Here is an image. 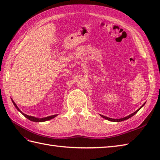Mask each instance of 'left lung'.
I'll list each match as a JSON object with an SVG mask.
<instances>
[{"label":"left lung","instance_id":"1","mask_svg":"<svg viewBox=\"0 0 160 160\" xmlns=\"http://www.w3.org/2000/svg\"><path fill=\"white\" fill-rule=\"evenodd\" d=\"M145 104V103L142 105V106L139 108V109H138L135 112H134L133 113H132V114H131V115H128V116H127V117H125V118H121V119H112V118H108V117H106V116H104V115H101L102 117V118H104V119H106V120H109V121H111V122H121V121H123V120H127V119H128V118H131L132 116H133V115L135 114V113H137V112L140 109V108L144 106V105Z\"/></svg>","mask_w":160,"mask_h":160}]
</instances>
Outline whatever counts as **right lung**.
<instances>
[{
  "instance_id": "right-lung-1",
  "label": "right lung",
  "mask_w": 160,
  "mask_h": 160,
  "mask_svg": "<svg viewBox=\"0 0 160 160\" xmlns=\"http://www.w3.org/2000/svg\"><path fill=\"white\" fill-rule=\"evenodd\" d=\"M12 102H13V104H14V106H15V107L17 108V110H18V111L20 112V113H21L25 118H27L28 119H29V120L33 121V122H45V121H47V120H51V119H52V118H55V117L56 116V115H51V116H48V117H46V118H37L33 117V116H29V115H26V114H25V113H23L22 112L20 111V110L19 109L18 107H17V105L16 104V103H15L14 102H13V100H12Z\"/></svg>"
}]
</instances>
